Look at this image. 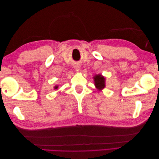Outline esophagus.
Instances as JSON below:
<instances>
[{
	"mask_svg": "<svg viewBox=\"0 0 159 159\" xmlns=\"http://www.w3.org/2000/svg\"><path fill=\"white\" fill-rule=\"evenodd\" d=\"M74 67V69L76 71H80V64H75Z\"/></svg>",
	"mask_w": 159,
	"mask_h": 159,
	"instance_id": "1",
	"label": "esophagus"
}]
</instances>
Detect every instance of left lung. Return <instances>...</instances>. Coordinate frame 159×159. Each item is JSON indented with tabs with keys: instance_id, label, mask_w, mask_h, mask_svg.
<instances>
[{
	"instance_id": "obj_1",
	"label": "left lung",
	"mask_w": 159,
	"mask_h": 159,
	"mask_svg": "<svg viewBox=\"0 0 159 159\" xmlns=\"http://www.w3.org/2000/svg\"><path fill=\"white\" fill-rule=\"evenodd\" d=\"M93 80L96 88L99 91L102 90L105 87V79L101 74L95 75L93 77Z\"/></svg>"
}]
</instances>
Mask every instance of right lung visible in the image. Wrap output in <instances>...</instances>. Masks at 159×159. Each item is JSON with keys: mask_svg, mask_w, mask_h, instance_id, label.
Returning <instances> with one entry per match:
<instances>
[{"mask_svg": "<svg viewBox=\"0 0 159 159\" xmlns=\"http://www.w3.org/2000/svg\"><path fill=\"white\" fill-rule=\"evenodd\" d=\"M57 88H58V85H56L55 87H54V89H57Z\"/></svg>", "mask_w": 159, "mask_h": 159, "instance_id": "right-lung-1", "label": "right lung"}]
</instances>
